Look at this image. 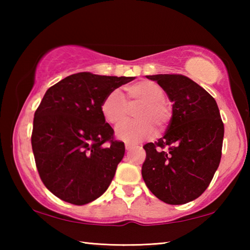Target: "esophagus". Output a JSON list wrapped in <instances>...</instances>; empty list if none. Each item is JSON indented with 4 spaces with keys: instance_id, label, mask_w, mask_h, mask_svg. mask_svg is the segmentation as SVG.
<instances>
[{
    "instance_id": "34e87169",
    "label": "esophagus",
    "mask_w": 250,
    "mask_h": 250,
    "mask_svg": "<svg viewBox=\"0 0 250 250\" xmlns=\"http://www.w3.org/2000/svg\"><path fill=\"white\" fill-rule=\"evenodd\" d=\"M125 150H130V149H132L134 146L132 145V143H130V142H125Z\"/></svg>"
}]
</instances>
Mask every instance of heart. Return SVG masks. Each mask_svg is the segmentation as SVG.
<instances>
[{
  "mask_svg": "<svg viewBox=\"0 0 250 250\" xmlns=\"http://www.w3.org/2000/svg\"><path fill=\"white\" fill-rule=\"evenodd\" d=\"M126 101L118 90H112L101 104V113L105 121L119 125L129 115V107L140 104L134 112L138 120L128 121L117 130L118 139L130 143H138L154 132V126L164 128L170 121L171 110L164 101V92L159 84L145 80L125 88Z\"/></svg>",
  "mask_w": 250,
  "mask_h": 250,
  "instance_id": "1",
  "label": "heart"
}]
</instances>
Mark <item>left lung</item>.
Instances as JSON below:
<instances>
[{"instance_id": "left-lung-1", "label": "left lung", "mask_w": 250, "mask_h": 250, "mask_svg": "<svg viewBox=\"0 0 250 250\" xmlns=\"http://www.w3.org/2000/svg\"><path fill=\"white\" fill-rule=\"evenodd\" d=\"M167 92L172 118L163 138L146 143L142 177L164 203L194 201L208 188L222 158L224 125L216 101L183 75L146 76Z\"/></svg>"}]
</instances>
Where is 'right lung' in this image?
<instances>
[{"instance_id": "1", "label": "right lung", "mask_w": 250, "mask_h": 250, "mask_svg": "<svg viewBox=\"0 0 250 250\" xmlns=\"http://www.w3.org/2000/svg\"><path fill=\"white\" fill-rule=\"evenodd\" d=\"M133 79L78 73L45 92L34 115L32 147L41 179L55 196L84 205L107 191L125 149L112 140L101 104Z\"/></svg>"}]
</instances>
